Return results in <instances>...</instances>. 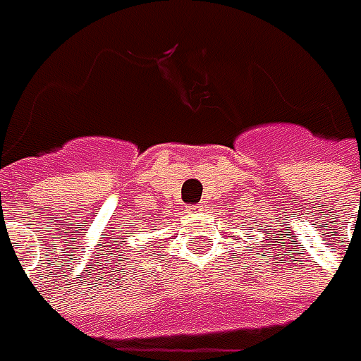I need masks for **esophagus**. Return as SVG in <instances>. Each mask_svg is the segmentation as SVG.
Returning a JSON list of instances; mask_svg holds the SVG:
<instances>
[{"instance_id": "1", "label": "esophagus", "mask_w": 361, "mask_h": 361, "mask_svg": "<svg viewBox=\"0 0 361 361\" xmlns=\"http://www.w3.org/2000/svg\"><path fill=\"white\" fill-rule=\"evenodd\" d=\"M197 209H199L197 204H192V207H188V211H197Z\"/></svg>"}]
</instances>
